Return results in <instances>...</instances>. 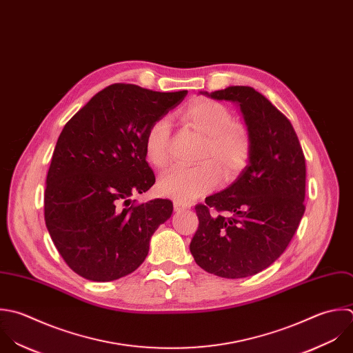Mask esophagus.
Instances as JSON below:
<instances>
[{"label":"esophagus","instance_id":"34e87169","mask_svg":"<svg viewBox=\"0 0 353 353\" xmlns=\"http://www.w3.org/2000/svg\"><path fill=\"white\" fill-rule=\"evenodd\" d=\"M173 206H174V210L176 212H181V210H187L191 208L190 203H185V202H179V201H174L173 202Z\"/></svg>","mask_w":353,"mask_h":353}]
</instances>
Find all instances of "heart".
I'll use <instances>...</instances> for the list:
<instances>
[{"instance_id": "heart-1", "label": "heart", "mask_w": 353, "mask_h": 353, "mask_svg": "<svg viewBox=\"0 0 353 353\" xmlns=\"http://www.w3.org/2000/svg\"><path fill=\"white\" fill-rule=\"evenodd\" d=\"M181 117L205 137L199 155L202 163L169 170L161 177L158 190L163 196L187 203L212 191L220 181V172L224 181H232L242 172L250 157L252 137L249 129L235 122L232 112L214 100H196ZM169 143L170 123L166 118H159L148 128L144 140L145 155L158 169L170 162Z\"/></svg>"}]
</instances>
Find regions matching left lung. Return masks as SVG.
<instances>
[{"instance_id": "obj_1", "label": "left lung", "mask_w": 353, "mask_h": 353, "mask_svg": "<svg viewBox=\"0 0 353 353\" xmlns=\"http://www.w3.org/2000/svg\"><path fill=\"white\" fill-rule=\"evenodd\" d=\"M201 93L241 107L252 151L230 187L195 206L199 227L190 250L209 274L252 276L281 257L299 228L305 212V157L290 121L256 89Z\"/></svg>"}]
</instances>
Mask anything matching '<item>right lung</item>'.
<instances>
[{"label": "right lung", "mask_w": 353, "mask_h": 353, "mask_svg": "<svg viewBox=\"0 0 353 353\" xmlns=\"http://www.w3.org/2000/svg\"><path fill=\"white\" fill-rule=\"evenodd\" d=\"M187 96L114 83L94 94L63 128L46 176L43 214L49 235L79 276L110 282L136 271L173 203L136 205L155 174L145 161L148 128Z\"/></svg>", "instance_id": "add662e5"}]
</instances>
